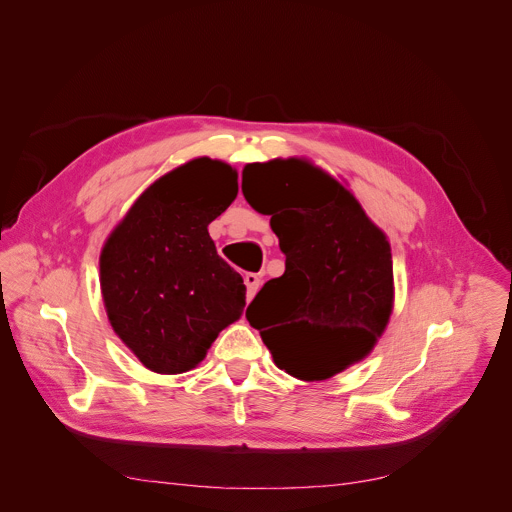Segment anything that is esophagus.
<instances>
[{"instance_id": "obj_1", "label": "esophagus", "mask_w": 512, "mask_h": 512, "mask_svg": "<svg viewBox=\"0 0 512 512\" xmlns=\"http://www.w3.org/2000/svg\"><path fill=\"white\" fill-rule=\"evenodd\" d=\"M245 284H247V301H251L255 297V292L261 286V276L259 274H247Z\"/></svg>"}]
</instances>
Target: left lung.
<instances>
[{
	"mask_svg": "<svg viewBox=\"0 0 512 512\" xmlns=\"http://www.w3.org/2000/svg\"><path fill=\"white\" fill-rule=\"evenodd\" d=\"M242 195L272 215L286 255L284 274L265 282L247 307L274 363L321 382L365 359L394 307L384 230L344 184L303 157L247 164Z\"/></svg>",
	"mask_w": 512,
	"mask_h": 512,
	"instance_id": "obj_1",
	"label": "left lung"
}]
</instances>
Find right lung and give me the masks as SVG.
Masks as SVG:
<instances>
[{"mask_svg": "<svg viewBox=\"0 0 512 512\" xmlns=\"http://www.w3.org/2000/svg\"><path fill=\"white\" fill-rule=\"evenodd\" d=\"M236 195L232 166L195 157L145 188L103 242L107 319L155 373L195 369L245 309L247 288L207 232Z\"/></svg>", "mask_w": 512, "mask_h": 512, "instance_id": "add662e5", "label": "right lung"}]
</instances>
